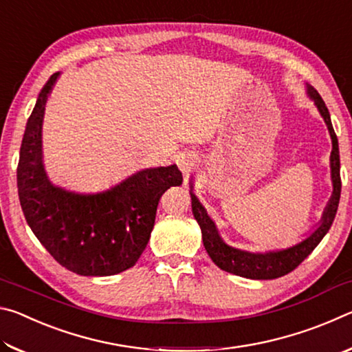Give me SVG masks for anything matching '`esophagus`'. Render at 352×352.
<instances>
[{"instance_id":"esophagus-1","label":"esophagus","mask_w":352,"mask_h":352,"mask_svg":"<svg viewBox=\"0 0 352 352\" xmlns=\"http://www.w3.org/2000/svg\"><path fill=\"white\" fill-rule=\"evenodd\" d=\"M177 164H178V168H180V170L183 172V175L188 177L190 172L195 169V166H197V158L190 153H183L178 157Z\"/></svg>"}]
</instances>
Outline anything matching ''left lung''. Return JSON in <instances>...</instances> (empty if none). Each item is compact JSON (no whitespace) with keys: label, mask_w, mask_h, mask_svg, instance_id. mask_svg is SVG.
Segmentation results:
<instances>
[{"label":"left lung","mask_w":352,"mask_h":352,"mask_svg":"<svg viewBox=\"0 0 352 352\" xmlns=\"http://www.w3.org/2000/svg\"><path fill=\"white\" fill-rule=\"evenodd\" d=\"M307 96L314 100L315 107H317L321 118L324 119L327 130H329L331 140H332V152H331V180H332V195L323 211V216L317 228H315L306 239L295 243V245L281 248V250H272V252L265 253H253L245 252V250H239L234 247H230L225 243L222 237H220L216 223L212 219L208 216L204 205L200 200L195 197L192 192V182H190V204H192V214L201 230V239H204V245L206 253L210 254L214 264L219 269H222L233 275L250 278V279H275L279 276H284L295 270L298 265L305 261L312 250L318 245L320 241L326 236L329 231L331 225L336 219V214L338 210V201H340V192H342V180H340V152H338V140L337 135L333 132L329 110L321 99L318 91L314 87L307 85Z\"/></svg>","instance_id":"obj_1"}]
</instances>
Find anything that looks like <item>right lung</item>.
Listing matches in <instances>:
<instances>
[{"label":"right lung","instance_id":"right-lung-1","mask_svg":"<svg viewBox=\"0 0 352 352\" xmlns=\"http://www.w3.org/2000/svg\"><path fill=\"white\" fill-rule=\"evenodd\" d=\"M60 73L40 91L20 147L16 186L32 233L58 264L82 276H110L130 269L148 242L158 201L180 186L177 164L135 172L102 192L79 194L52 184L43 164V126L47 96Z\"/></svg>","mask_w":352,"mask_h":352}]
</instances>
